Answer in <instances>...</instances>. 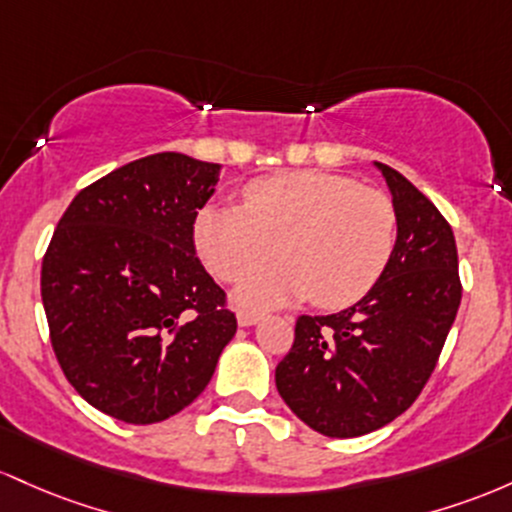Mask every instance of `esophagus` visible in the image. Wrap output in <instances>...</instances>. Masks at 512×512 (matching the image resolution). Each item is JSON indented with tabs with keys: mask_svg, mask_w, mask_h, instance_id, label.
Returning a JSON list of instances; mask_svg holds the SVG:
<instances>
[{
	"mask_svg": "<svg viewBox=\"0 0 512 512\" xmlns=\"http://www.w3.org/2000/svg\"><path fill=\"white\" fill-rule=\"evenodd\" d=\"M237 321H239V326H254V324H258V321H261V314H258V312H239Z\"/></svg>",
	"mask_w": 512,
	"mask_h": 512,
	"instance_id": "esophagus-1",
	"label": "esophagus"
}]
</instances>
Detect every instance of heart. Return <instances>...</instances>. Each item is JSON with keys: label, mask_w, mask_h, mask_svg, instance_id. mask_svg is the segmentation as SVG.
<instances>
[{"label": "heart", "mask_w": 512, "mask_h": 512, "mask_svg": "<svg viewBox=\"0 0 512 512\" xmlns=\"http://www.w3.org/2000/svg\"><path fill=\"white\" fill-rule=\"evenodd\" d=\"M193 244L215 278L237 283L278 253L284 263L237 287L244 307L312 297L343 309L372 290L396 244L387 193L324 171H283L244 188V210L205 205Z\"/></svg>", "instance_id": "obj_1"}]
</instances>
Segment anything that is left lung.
Here are the masks:
<instances>
[{
    "label": "left lung",
    "instance_id": "8db88e82",
    "mask_svg": "<svg viewBox=\"0 0 512 512\" xmlns=\"http://www.w3.org/2000/svg\"><path fill=\"white\" fill-rule=\"evenodd\" d=\"M396 208V244L372 290L329 317H300L275 367L290 411L329 438H358L401 416L440 358L462 300L457 244L440 210L375 162Z\"/></svg>",
    "mask_w": 512,
    "mask_h": 512
}]
</instances>
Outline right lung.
Listing matches in <instances>:
<instances>
[{"label": "right lung", "mask_w": 512, "mask_h": 512, "mask_svg": "<svg viewBox=\"0 0 512 512\" xmlns=\"http://www.w3.org/2000/svg\"><path fill=\"white\" fill-rule=\"evenodd\" d=\"M220 169L179 152L120 166L77 193L45 251L40 295L57 363L118 421L147 426L186 409L237 333L193 244Z\"/></svg>", "instance_id": "obj_1"}]
</instances>
